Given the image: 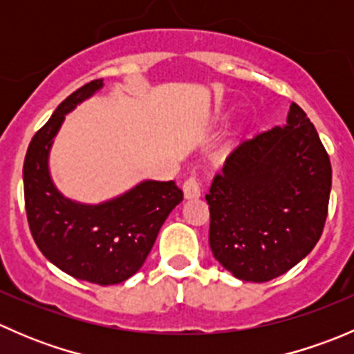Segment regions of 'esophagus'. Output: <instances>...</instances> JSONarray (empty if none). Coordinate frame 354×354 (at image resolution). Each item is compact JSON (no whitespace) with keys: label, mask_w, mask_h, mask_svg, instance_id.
Listing matches in <instances>:
<instances>
[{"label":"esophagus","mask_w":354,"mask_h":354,"mask_svg":"<svg viewBox=\"0 0 354 354\" xmlns=\"http://www.w3.org/2000/svg\"><path fill=\"white\" fill-rule=\"evenodd\" d=\"M183 194L185 198H198L200 197V185L195 178H188L187 181L183 183Z\"/></svg>","instance_id":"obj_1"}]
</instances>
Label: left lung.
I'll return each instance as SVG.
<instances>
[{
	"mask_svg": "<svg viewBox=\"0 0 354 354\" xmlns=\"http://www.w3.org/2000/svg\"><path fill=\"white\" fill-rule=\"evenodd\" d=\"M330 159L305 111L238 145L205 195L209 245L234 277L267 283L313 250L327 219Z\"/></svg>",
	"mask_w": 354,
	"mask_h": 354,
	"instance_id": "1",
	"label": "left lung"
}]
</instances>
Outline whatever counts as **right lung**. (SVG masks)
I'll return each instance as SVG.
<instances>
[{
	"label": "right lung",
	"mask_w": 354,
	"mask_h": 354,
	"mask_svg": "<svg viewBox=\"0 0 354 354\" xmlns=\"http://www.w3.org/2000/svg\"><path fill=\"white\" fill-rule=\"evenodd\" d=\"M92 80L68 95L34 135L24 162L25 210L42 255L68 276L109 286L144 266L171 210L183 200L174 181L145 180L101 203L66 198L53 183L49 152L65 114L102 88Z\"/></svg>",
	"instance_id": "1"
}]
</instances>
